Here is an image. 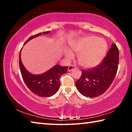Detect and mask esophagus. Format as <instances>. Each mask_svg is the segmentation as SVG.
<instances>
[{
	"instance_id": "esophagus-1",
	"label": "esophagus",
	"mask_w": 132,
	"mask_h": 132,
	"mask_svg": "<svg viewBox=\"0 0 132 132\" xmlns=\"http://www.w3.org/2000/svg\"><path fill=\"white\" fill-rule=\"evenodd\" d=\"M75 69V66H71V65H70V66H69V68H68V71H71V70H73V69Z\"/></svg>"
}]
</instances>
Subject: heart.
Segmentation results:
<instances>
[{
    "label": "heart",
    "mask_w": 132,
    "mask_h": 132,
    "mask_svg": "<svg viewBox=\"0 0 132 132\" xmlns=\"http://www.w3.org/2000/svg\"><path fill=\"white\" fill-rule=\"evenodd\" d=\"M70 48L78 55L80 65L91 69L101 63L106 54L107 45L103 39L95 36H85L71 42ZM64 55L68 59L73 57V53L68 49L64 51Z\"/></svg>",
    "instance_id": "heart-1"
}]
</instances>
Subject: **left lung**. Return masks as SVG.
<instances>
[{
  "mask_svg": "<svg viewBox=\"0 0 132 132\" xmlns=\"http://www.w3.org/2000/svg\"><path fill=\"white\" fill-rule=\"evenodd\" d=\"M118 64L119 50L113 43L99 66L88 70H82L81 77L76 82L77 90L87 97L94 98L102 95L114 80Z\"/></svg>",
  "mask_w": 132,
  "mask_h": 132,
  "instance_id": "obj_1",
  "label": "left lung"
}]
</instances>
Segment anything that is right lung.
<instances>
[{"instance_id": "1", "label": "right lung", "mask_w": 132, "mask_h": 132, "mask_svg": "<svg viewBox=\"0 0 132 132\" xmlns=\"http://www.w3.org/2000/svg\"><path fill=\"white\" fill-rule=\"evenodd\" d=\"M50 32L45 31L43 33L48 34ZM41 34L42 32H40L30 37L24 44ZM21 50L19 55L20 69L22 77L27 87L35 94L42 97H50L56 93L60 87V77L67 72L68 67L56 64L46 72L40 75H34L29 72L24 66L21 59Z\"/></svg>"}]
</instances>
